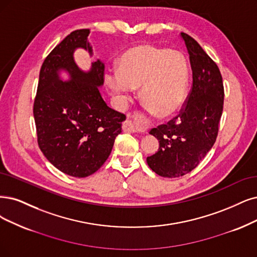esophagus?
<instances>
[{
  "instance_id": "1",
  "label": "esophagus",
  "mask_w": 257,
  "mask_h": 257,
  "mask_svg": "<svg viewBox=\"0 0 257 257\" xmlns=\"http://www.w3.org/2000/svg\"><path fill=\"white\" fill-rule=\"evenodd\" d=\"M145 115L142 112H135L132 115H128L127 119L125 120L122 125V128L125 131L128 132H138L139 127L138 123H145Z\"/></svg>"
}]
</instances>
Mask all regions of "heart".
<instances>
[{
    "label": "heart",
    "instance_id": "heart-1",
    "mask_svg": "<svg viewBox=\"0 0 257 257\" xmlns=\"http://www.w3.org/2000/svg\"><path fill=\"white\" fill-rule=\"evenodd\" d=\"M106 79L122 101L142 85V99L159 117L176 114L186 96L187 71L183 57L148 44L127 50L118 60V71L107 73Z\"/></svg>",
    "mask_w": 257,
    "mask_h": 257
}]
</instances>
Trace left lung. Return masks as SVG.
<instances>
[{
    "label": "left lung",
    "mask_w": 257,
    "mask_h": 257,
    "mask_svg": "<svg viewBox=\"0 0 257 257\" xmlns=\"http://www.w3.org/2000/svg\"><path fill=\"white\" fill-rule=\"evenodd\" d=\"M193 71L191 91L180 113L150 130L160 142L147 164L165 178L182 177L195 169L215 144L223 110L222 76L216 62L189 35L181 33Z\"/></svg>",
    "instance_id": "obj_1"
}]
</instances>
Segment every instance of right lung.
I'll use <instances>...</instances> for the list:
<instances>
[{"instance_id":"1","label":"right lung","mask_w":257,"mask_h":257,"mask_svg":"<svg viewBox=\"0 0 257 257\" xmlns=\"http://www.w3.org/2000/svg\"><path fill=\"white\" fill-rule=\"evenodd\" d=\"M89 34L90 30L72 32L46 56L34 101L39 148L56 168L76 178L88 177L103 165L126 118L109 108L99 93L103 63L95 61L84 73L74 62L77 47L92 54ZM59 68L70 73L71 82L59 80Z\"/></svg>"}]
</instances>
